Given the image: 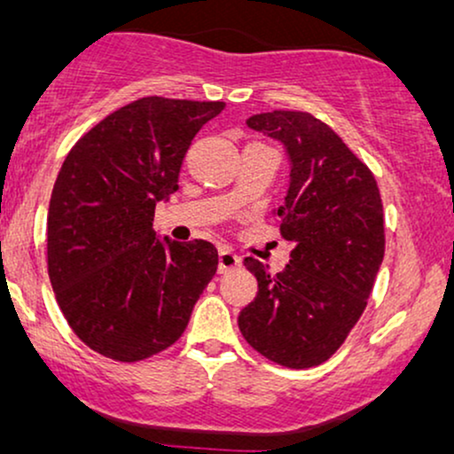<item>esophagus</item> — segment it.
<instances>
[{"label":"esophagus","instance_id":"esophagus-1","mask_svg":"<svg viewBox=\"0 0 454 454\" xmlns=\"http://www.w3.org/2000/svg\"><path fill=\"white\" fill-rule=\"evenodd\" d=\"M239 265H242V259H239V256L233 253V250L221 248V253H218V271L229 273V271L238 270Z\"/></svg>","mask_w":454,"mask_h":454}]
</instances>
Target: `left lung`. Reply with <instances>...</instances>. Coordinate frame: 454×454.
<instances>
[{"label": "left lung", "instance_id": "8db88e82", "mask_svg": "<svg viewBox=\"0 0 454 454\" xmlns=\"http://www.w3.org/2000/svg\"><path fill=\"white\" fill-rule=\"evenodd\" d=\"M246 124L286 147L290 187L278 216L294 248L276 276L253 256L244 261L259 293L238 326L267 360L311 368L345 343L366 309L385 254L381 193L368 166L311 114L271 111Z\"/></svg>", "mask_w": 454, "mask_h": 454}]
</instances>
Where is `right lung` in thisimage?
I'll return each instance as SVG.
<instances>
[{
    "label": "right lung",
    "instance_id": "add662e5",
    "mask_svg": "<svg viewBox=\"0 0 454 454\" xmlns=\"http://www.w3.org/2000/svg\"><path fill=\"white\" fill-rule=\"evenodd\" d=\"M225 103L145 97L73 145L48 210V276L65 320L97 354L141 362L175 345L215 278L206 239L155 238L200 128Z\"/></svg>",
    "mask_w": 454,
    "mask_h": 454
}]
</instances>
